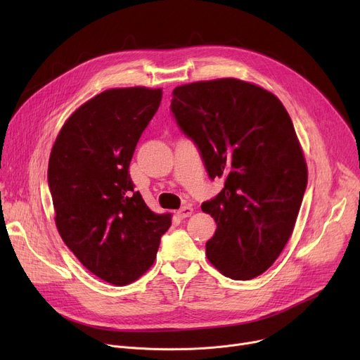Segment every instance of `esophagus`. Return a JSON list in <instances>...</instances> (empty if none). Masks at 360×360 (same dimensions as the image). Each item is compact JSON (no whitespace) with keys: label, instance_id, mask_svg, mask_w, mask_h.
Here are the masks:
<instances>
[{"label":"esophagus","instance_id":"1","mask_svg":"<svg viewBox=\"0 0 360 360\" xmlns=\"http://www.w3.org/2000/svg\"><path fill=\"white\" fill-rule=\"evenodd\" d=\"M193 213H194V209L191 205H184L181 210H178L176 214L179 219H186V217H190Z\"/></svg>","mask_w":360,"mask_h":360}]
</instances>
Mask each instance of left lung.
I'll return each mask as SVG.
<instances>
[{
    "instance_id": "1",
    "label": "left lung",
    "mask_w": 360,
    "mask_h": 360,
    "mask_svg": "<svg viewBox=\"0 0 360 360\" xmlns=\"http://www.w3.org/2000/svg\"><path fill=\"white\" fill-rule=\"evenodd\" d=\"M176 122L197 144L212 179L224 186L201 210L217 229L205 255L223 276L251 280L269 270L290 239L308 166L280 99L239 79L174 89Z\"/></svg>"
}]
</instances>
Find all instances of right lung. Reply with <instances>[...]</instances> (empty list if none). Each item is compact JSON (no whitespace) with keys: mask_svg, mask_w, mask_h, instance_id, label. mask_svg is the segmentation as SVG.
<instances>
[{"mask_svg":"<svg viewBox=\"0 0 360 360\" xmlns=\"http://www.w3.org/2000/svg\"><path fill=\"white\" fill-rule=\"evenodd\" d=\"M162 89L105 90L75 109L52 146L48 184L67 247L99 278L125 286L156 259L172 214L151 212L128 174Z\"/></svg>","mask_w":360,"mask_h":360,"instance_id":"add662e5","label":"right lung"}]
</instances>
